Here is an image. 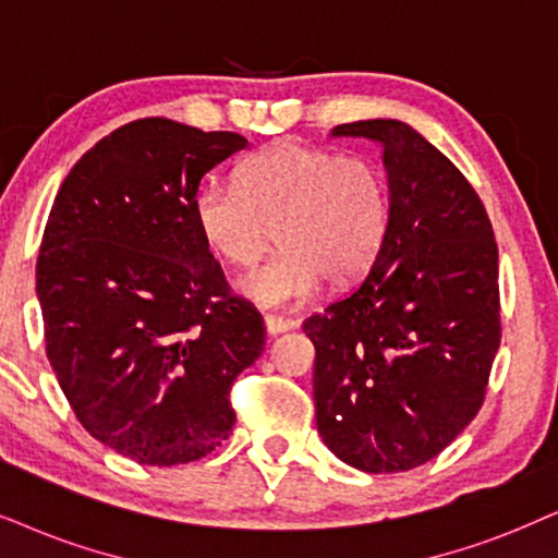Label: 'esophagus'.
<instances>
[{
    "instance_id": "obj_1",
    "label": "esophagus",
    "mask_w": 558,
    "mask_h": 558,
    "mask_svg": "<svg viewBox=\"0 0 558 558\" xmlns=\"http://www.w3.org/2000/svg\"><path fill=\"white\" fill-rule=\"evenodd\" d=\"M265 327H267V335H280V331H288L295 327L293 319H288V316H275V314H267L265 316Z\"/></svg>"
}]
</instances>
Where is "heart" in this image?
<instances>
[{
	"mask_svg": "<svg viewBox=\"0 0 558 558\" xmlns=\"http://www.w3.org/2000/svg\"><path fill=\"white\" fill-rule=\"evenodd\" d=\"M203 242L244 275V295L265 306L308 299L322 278L348 286L363 278L389 234V190L378 167L299 141H275L236 169V182L210 180L195 193Z\"/></svg>",
	"mask_w": 558,
	"mask_h": 558,
	"instance_id": "obj_1",
	"label": "heart"
}]
</instances>
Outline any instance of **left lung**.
I'll list each match as a JSON object with an SVG mask.
<instances>
[{
	"instance_id": "obj_1",
	"label": "left lung",
	"mask_w": 558,
	"mask_h": 558,
	"mask_svg": "<svg viewBox=\"0 0 558 558\" xmlns=\"http://www.w3.org/2000/svg\"><path fill=\"white\" fill-rule=\"evenodd\" d=\"M384 144L389 234L365 278L303 322L316 427L368 474L422 466L476 417L499 319L497 242L471 182L401 121L337 125Z\"/></svg>"
}]
</instances>
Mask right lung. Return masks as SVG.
<instances>
[{
    "instance_id": "obj_1",
    "label": "right lung",
    "mask_w": 558,
    "mask_h": 558,
    "mask_svg": "<svg viewBox=\"0 0 558 558\" xmlns=\"http://www.w3.org/2000/svg\"><path fill=\"white\" fill-rule=\"evenodd\" d=\"M246 138L141 118L61 182L35 291L48 363L92 437L146 466L231 435V386L265 350L263 314L231 291L197 231L203 174Z\"/></svg>"
}]
</instances>
